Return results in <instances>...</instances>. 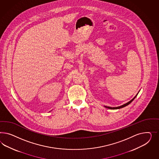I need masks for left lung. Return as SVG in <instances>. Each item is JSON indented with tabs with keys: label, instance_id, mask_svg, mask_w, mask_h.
<instances>
[{
	"label": "left lung",
	"instance_id": "8db88e82",
	"mask_svg": "<svg viewBox=\"0 0 159 159\" xmlns=\"http://www.w3.org/2000/svg\"><path fill=\"white\" fill-rule=\"evenodd\" d=\"M137 95H138V94H136V96H135V97H134V98H133V99H132L130 101L128 102L127 103H126V104H124V105H122V106H120V107H107V106H104V107L107 108H108V109H111V110H116V109H120V108H123V107H124L125 106L129 105V104H130V102H132V101H133V100L135 99V97L137 96Z\"/></svg>",
	"mask_w": 159,
	"mask_h": 159
}]
</instances>
